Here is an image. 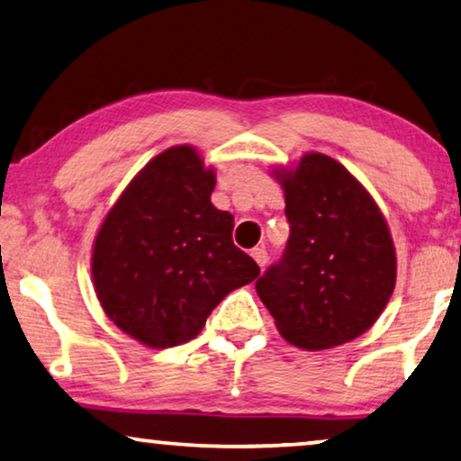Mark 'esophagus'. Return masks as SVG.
<instances>
[{
    "instance_id": "1",
    "label": "esophagus",
    "mask_w": 461,
    "mask_h": 461,
    "mask_svg": "<svg viewBox=\"0 0 461 461\" xmlns=\"http://www.w3.org/2000/svg\"><path fill=\"white\" fill-rule=\"evenodd\" d=\"M251 258H254V260L258 262V267H267V262H268V254H267V249L264 248H256L254 251H251Z\"/></svg>"
}]
</instances>
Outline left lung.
<instances>
[{
    "instance_id": "left-lung-1",
    "label": "left lung",
    "mask_w": 461,
    "mask_h": 461,
    "mask_svg": "<svg viewBox=\"0 0 461 461\" xmlns=\"http://www.w3.org/2000/svg\"><path fill=\"white\" fill-rule=\"evenodd\" d=\"M285 193L289 241L256 292L289 344L327 350L369 330L396 283L386 218L361 182L331 157L306 153L275 167Z\"/></svg>"
}]
</instances>
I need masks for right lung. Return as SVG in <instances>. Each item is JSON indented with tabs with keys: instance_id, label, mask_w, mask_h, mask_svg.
<instances>
[{
	"instance_id": "1",
	"label": "right lung",
	"mask_w": 461,
	"mask_h": 461,
	"mask_svg": "<svg viewBox=\"0 0 461 461\" xmlns=\"http://www.w3.org/2000/svg\"><path fill=\"white\" fill-rule=\"evenodd\" d=\"M216 172L178 144L138 172L100 224L92 279L100 306L149 348H172L203 330L232 289L260 275L232 243V216L212 203Z\"/></svg>"
}]
</instances>
